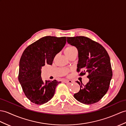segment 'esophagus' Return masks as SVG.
Returning <instances> with one entry per match:
<instances>
[{"instance_id":"obj_1","label":"esophagus","mask_w":126,"mask_h":126,"mask_svg":"<svg viewBox=\"0 0 126 126\" xmlns=\"http://www.w3.org/2000/svg\"><path fill=\"white\" fill-rule=\"evenodd\" d=\"M65 82L66 83H67L68 84H71L73 83V81L72 80H70L69 79V80H65Z\"/></svg>"}]
</instances>
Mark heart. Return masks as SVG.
<instances>
[{
    "label": "heart",
    "mask_w": 126,
    "mask_h": 126,
    "mask_svg": "<svg viewBox=\"0 0 126 126\" xmlns=\"http://www.w3.org/2000/svg\"><path fill=\"white\" fill-rule=\"evenodd\" d=\"M76 52H77V49L75 47L72 45L67 46L64 50V52H65L67 57H68V58L72 56L74 53H75Z\"/></svg>",
    "instance_id": "obj_1"
}]
</instances>
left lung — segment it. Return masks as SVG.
Here are the masks:
<instances>
[{
  "mask_svg": "<svg viewBox=\"0 0 126 126\" xmlns=\"http://www.w3.org/2000/svg\"><path fill=\"white\" fill-rule=\"evenodd\" d=\"M67 42L77 48L79 61L77 71L79 76L86 73L89 81L85 85L79 81L80 90L74 94L81 103L90 105L102 98L109 90L112 77L109 55L103 46L84 36L67 37Z\"/></svg>",
  "mask_w": 126,
  "mask_h": 126,
  "instance_id": "8db88e82",
  "label": "left lung"
}]
</instances>
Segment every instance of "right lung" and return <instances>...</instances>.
<instances>
[{
  "label": "right lung",
  "instance_id": "obj_1",
  "mask_svg": "<svg viewBox=\"0 0 126 126\" xmlns=\"http://www.w3.org/2000/svg\"><path fill=\"white\" fill-rule=\"evenodd\" d=\"M66 43V37L47 36L40 38L28 47L21 56L18 79L24 94L37 105L47 103L54 96L56 79L44 81L41 77L42 67L51 65L55 56Z\"/></svg>",
  "mask_w": 126,
  "mask_h": 126
}]
</instances>
